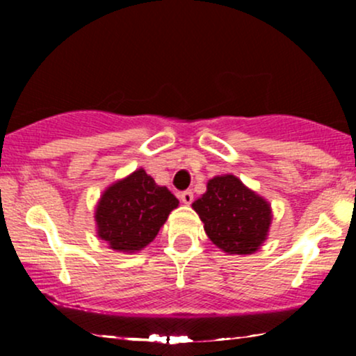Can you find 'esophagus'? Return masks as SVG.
I'll return each mask as SVG.
<instances>
[{
  "label": "esophagus",
  "instance_id": "1",
  "mask_svg": "<svg viewBox=\"0 0 356 356\" xmlns=\"http://www.w3.org/2000/svg\"><path fill=\"white\" fill-rule=\"evenodd\" d=\"M181 201L184 204H191L194 201V194H192V191H184L181 192Z\"/></svg>",
  "mask_w": 356,
  "mask_h": 356
}]
</instances>
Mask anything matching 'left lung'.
<instances>
[{"mask_svg":"<svg viewBox=\"0 0 356 356\" xmlns=\"http://www.w3.org/2000/svg\"><path fill=\"white\" fill-rule=\"evenodd\" d=\"M192 209L204 222V231L227 254H252L263 246L271 226V206L248 189L236 175H218Z\"/></svg>","mask_w":356,"mask_h":356,"instance_id":"1","label":"left lung"}]
</instances>
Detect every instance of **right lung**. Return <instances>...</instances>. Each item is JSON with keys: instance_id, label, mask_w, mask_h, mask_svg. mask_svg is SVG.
<instances>
[{"instance_id": "1", "label": "right lung", "mask_w": 356, "mask_h": 356, "mask_svg": "<svg viewBox=\"0 0 356 356\" xmlns=\"http://www.w3.org/2000/svg\"><path fill=\"white\" fill-rule=\"evenodd\" d=\"M177 206L172 192L138 169L102 194L95 209L97 234L115 251H140L152 243Z\"/></svg>"}]
</instances>
